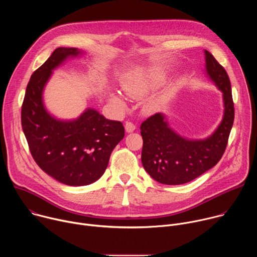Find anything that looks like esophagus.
Returning <instances> with one entry per match:
<instances>
[{
	"label": "esophagus",
	"mask_w": 257,
	"mask_h": 257,
	"mask_svg": "<svg viewBox=\"0 0 257 257\" xmlns=\"http://www.w3.org/2000/svg\"><path fill=\"white\" fill-rule=\"evenodd\" d=\"M125 130H126L127 133H131V132H133L135 130V125L133 123H131V122H126Z\"/></svg>",
	"instance_id": "34e87169"
}]
</instances>
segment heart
Returning a JSON list of instances; mask_svg holds the SVG:
<instances>
[{
  "label": "heart",
  "mask_w": 257,
  "mask_h": 257,
  "mask_svg": "<svg viewBox=\"0 0 257 257\" xmlns=\"http://www.w3.org/2000/svg\"><path fill=\"white\" fill-rule=\"evenodd\" d=\"M166 77L164 73L157 68H146L136 71L129 76L122 85V90L126 95L130 97H142L159 88L164 84ZM111 101L120 107H124L126 102L122 95L118 92H112L109 94ZM156 100H151V105L154 106Z\"/></svg>",
  "instance_id": "1"
}]
</instances>
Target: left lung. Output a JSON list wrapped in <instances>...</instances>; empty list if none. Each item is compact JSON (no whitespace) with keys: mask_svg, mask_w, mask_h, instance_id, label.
I'll list each match as a JSON object with an SVG mask.
<instances>
[{"mask_svg":"<svg viewBox=\"0 0 257 257\" xmlns=\"http://www.w3.org/2000/svg\"><path fill=\"white\" fill-rule=\"evenodd\" d=\"M206 77L223 93L222 121L205 138H188L170 127L167 116L157 113L141 126L144 170L159 183L180 185L190 182L214 167L222 159L234 123L231 82L226 70L204 50Z\"/></svg>","mask_w":257,"mask_h":257,"instance_id":"obj_1","label":"left lung"}]
</instances>
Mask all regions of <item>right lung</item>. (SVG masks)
Listing matches in <instances>:
<instances>
[{"instance_id": "right-lung-1", "label": "right lung", "mask_w": 257, "mask_h": 257, "mask_svg": "<svg viewBox=\"0 0 257 257\" xmlns=\"http://www.w3.org/2000/svg\"><path fill=\"white\" fill-rule=\"evenodd\" d=\"M84 54L77 48L56 49L31 75L21 109L22 129L35 163L69 186H85L98 180L125 135L121 122L105 119L93 107L69 120L48 111L44 91L53 71Z\"/></svg>"}]
</instances>
